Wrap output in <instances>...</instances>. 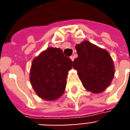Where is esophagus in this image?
Returning a JSON list of instances; mask_svg holds the SVG:
<instances>
[{
    "mask_svg": "<svg viewBox=\"0 0 130 130\" xmlns=\"http://www.w3.org/2000/svg\"><path fill=\"white\" fill-rule=\"evenodd\" d=\"M70 59H71V60H72V61H74V56H70Z\"/></svg>",
    "mask_w": 130,
    "mask_h": 130,
    "instance_id": "obj_1",
    "label": "esophagus"
}]
</instances>
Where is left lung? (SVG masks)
<instances>
[{"label": "left lung", "instance_id": "obj_1", "mask_svg": "<svg viewBox=\"0 0 130 130\" xmlns=\"http://www.w3.org/2000/svg\"><path fill=\"white\" fill-rule=\"evenodd\" d=\"M75 48L78 57L73 62V68L77 70L84 87L92 93L103 91L110 85L115 74L109 53L87 41Z\"/></svg>", "mask_w": 130, "mask_h": 130}]
</instances>
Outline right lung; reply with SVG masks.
I'll list each match as a JSON object with an SVG mask.
<instances>
[{"mask_svg": "<svg viewBox=\"0 0 130 130\" xmlns=\"http://www.w3.org/2000/svg\"><path fill=\"white\" fill-rule=\"evenodd\" d=\"M73 62L59 48L49 47L33 60L30 83L39 97L54 100L64 93Z\"/></svg>", "mask_w": 130, "mask_h": 130, "instance_id": "add662e5", "label": "right lung"}]
</instances>
